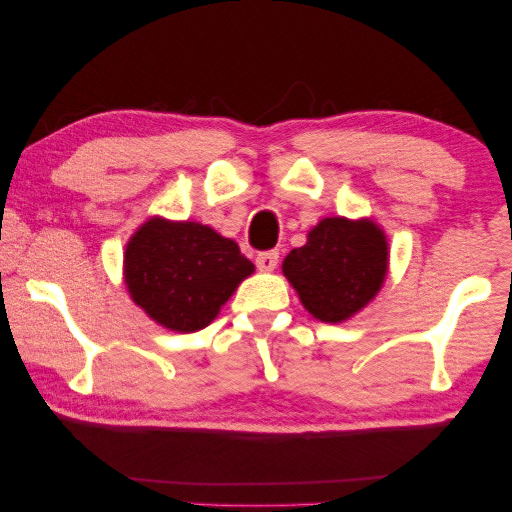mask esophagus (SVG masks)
Returning <instances> with one entry per match:
<instances>
[{"instance_id":"esophagus-1","label":"esophagus","mask_w":512,"mask_h":512,"mask_svg":"<svg viewBox=\"0 0 512 512\" xmlns=\"http://www.w3.org/2000/svg\"><path fill=\"white\" fill-rule=\"evenodd\" d=\"M276 265H279V251H261L256 256V267L261 272H272Z\"/></svg>"}]
</instances>
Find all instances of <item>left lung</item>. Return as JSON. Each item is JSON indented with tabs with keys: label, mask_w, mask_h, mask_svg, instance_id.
Returning a JSON list of instances; mask_svg holds the SVG:
<instances>
[{
	"label": "left lung",
	"mask_w": 512,
	"mask_h": 512,
	"mask_svg": "<svg viewBox=\"0 0 512 512\" xmlns=\"http://www.w3.org/2000/svg\"><path fill=\"white\" fill-rule=\"evenodd\" d=\"M283 274L317 320L338 324L365 308L388 274V240L372 220L324 217L292 249Z\"/></svg>",
	"instance_id": "8db88e82"
}]
</instances>
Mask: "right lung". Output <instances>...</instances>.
<instances>
[{"mask_svg":"<svg viewBox=\"0 0 512 512\" xmlns=\"http://www.w3.org/2000/svg\"><path fill=\"white\" fill-rule=\"evenodd\" d=\"M249 274L254 263L236 242L199 222L152 217L124 251L131 299L156 324L179 333L211 324Z\"/></svg>","mask_w":512,"mask_h":512,"instance_id":"right-lung-1","label":"right lung"}]
</instances>
